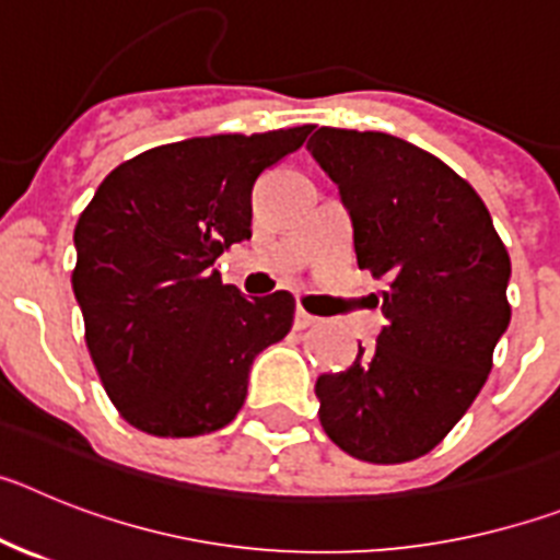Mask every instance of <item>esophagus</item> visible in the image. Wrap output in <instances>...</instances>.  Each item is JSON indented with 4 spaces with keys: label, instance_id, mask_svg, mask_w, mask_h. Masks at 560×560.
Here are the masks:
<instances>
[{
    "label": "esophagus",
    "instance_id": "34e87169",
    "mask_svg": "<svg viewBox=\"0 0 560 560\" xmlns=\"http://www.w3.org/2000/svg\"><path fill=\"white\" fill-rule=\"evenodd\" d=\"M314 325H319V316L308 314V311H305V308H296V311H294V328H296V330L314 328Z\"/></svg>",
    "mask_w": 560,
    "mask_h": 560
}]
</instances>
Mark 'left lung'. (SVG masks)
Segmentation results:
<instances>
[{
    "instance_id": "obj_1",
    "label": "left lung",
    "mask_w": 560,
    "mask_h": 560,
    "mask_svg": "<svg viewBox=\"0 0 560 560\" xmlns=\"http://www.w3.org/2000/svg\"><path fill=\"white\" fill-rule=\"evenodd\" d=\"M308 151L353 221L359 269L387 280L373 350L316 378L319 420L364 463H409L454 429L511 325V257L471 185L412 142L316 128Z\"/></svg>"
}]
</instances>
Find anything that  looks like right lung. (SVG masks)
Instances as JSON below:
<instances>
[{
	"instance_id": "obj_1",
	"label": "right lung",
	"mask_w": 560,
	"mask_h": 560,
	"mask_svg": "<svg viewBox=\"0 0 560 560\" xmlns=\"http://www.w3.org/2000/svg\"><path fill=\"white\" fill-rule=\"evenodd\" d=\"M314 126L212 133L114 167L75 226L72 291L86 345L122 418L199 438L244 407L252 361L294 323V296L246 300L215 257L252 237V187Z\"/></svg>"
}]
</instances>
